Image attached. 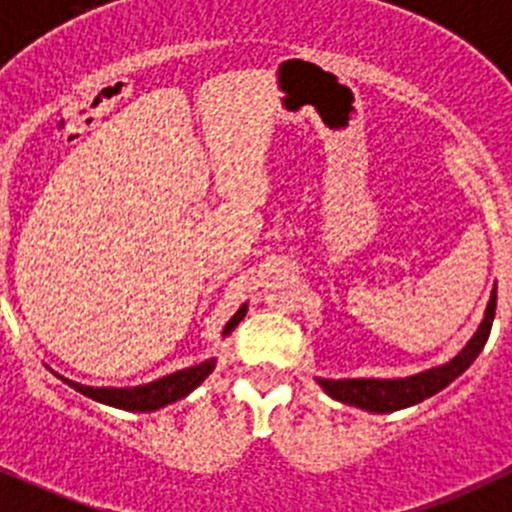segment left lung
Listing matches in <instances>:
<instances>
[{
  "label": "left lung",
  "mask_w": 512,
  "mask_h": 512,
  "mask_svg": "<svg viewBox=\"0 0 512 512\" xmlns=\"http://www.w3.org/2000/svg\"><path fill=\"white\" fill-rule=\"evenodd\" d=\"M495 292L498 287L493 285L490 290L488 307L483 312L478 330L473 332L463 350L455 357H450L443 365L428 367L423 372H415L408 377H395V380H375V377H347V380H325L317 377V385L330 395L337 403L352 405V408L367 410V413H395V410L410 408L423 400L433 398L443 388H448L455 377L463 375L475 357L483 352L485 342H488L490 327H493L495 317Z\"/></svg>",
  "instance_id": "obj_1"
}]
</instances>
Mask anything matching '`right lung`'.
Instances as JSON below:
<instances>
[{
	"mask_svg": "<svg viewBox=\"0 0 512 512\" xmlns=\"http://www.w3.org/2000/svg\"><path fill=\"white\" fill-rule=\"evenodd\" d=\"M247 305H242L235 315L230 317V322L225 325L222 330V337H230L232 330L240 325V320L245 317ZM215 362L217 357H210V360L200 362V365H192L185 367V370H177L172 375L160 377V380H152L147 385H137V388H89V385H79V382L69 380L64 375H54L74 388L77 393H82L84 398H92L97 403L109 405V408H117V410H127V413H155V410L167 408V405L177 403V400L187 398L195 388H200L202 382L207 380L212 370H215Z\"/></svg>",
	"mask_w": 512,
	"mask_h": 512,
	"instance_id": "add662e5",
	"label": "right lung"
}]
</instances>
